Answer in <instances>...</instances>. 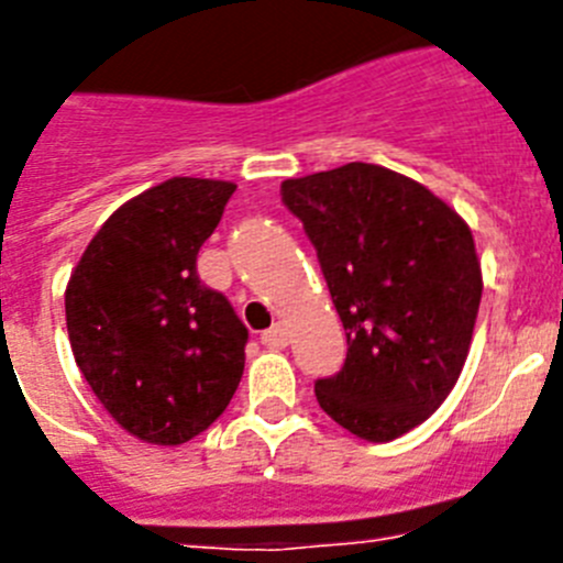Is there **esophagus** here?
<instances>
[{"mask_svg":"<svg viewBox=\"0 0 563 563\" xmlns=\"http://www.w3.org/2000/svg\"><path fill=\"white\" fill-rule=\"evenodd\" d=\"M261 344L269 346V350H283V346L288 344V330L283 328V324H275V328L264 330V335H261Z\"/></svg>","mask_w":563,"mask_h":563,"instance_id":"esophagus-1","label":"esophagus"}]
</instances>
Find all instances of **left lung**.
<instances>
[{
	"label": "left lung",
	"instance_id": "8db88e82",
	"mask_svg": "<svg viewBox=\"0 0 563 563\" xmlns=\"http://www.w3.org/2000/svg\"><path fill=\"white\" fill-rule=\"evenodd\" d=\"M283 205L317 250L346 330V358L313 383L322 411L366 441H391L448 400L470 353L481 264L464 219L375 163L286 180Z\"/></svg>",
	"mask_w": 563,
	"mask_h": 563
}]
</instances>
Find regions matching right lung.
<instances>
[{
	"label": "right lung",
	"mask_w": 563,
	"mask_h": 563,
	"mask_svg": "<svg viewBox=\"0 0 563 563\" xmlns=\"http://www.w3.org/2000/svg\"><path fill=\"white\" fill-rule=\"evenodd\" d=\"M235 186L172 177L99 228L66 288V328L104 411L150 444H186L222 417L250 333L197 275Z\"/></svg>",
	"instance_id": "obj_1"
}]
</instances>
